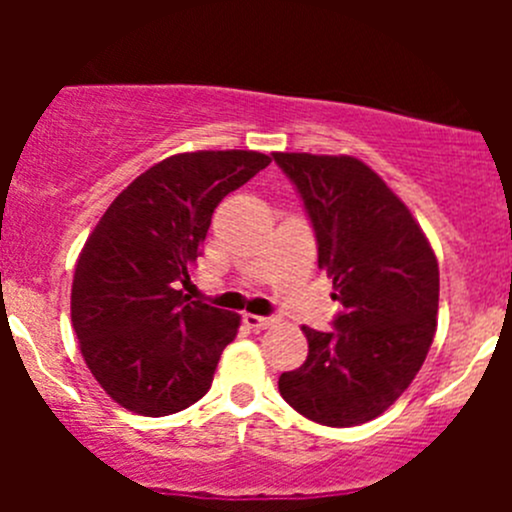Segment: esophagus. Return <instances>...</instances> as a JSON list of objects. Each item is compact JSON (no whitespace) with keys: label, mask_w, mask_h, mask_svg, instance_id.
<instances>
[{"label":"esophagus","mask_w":512,"mask_h":512,"mask_svg":"<svg viewBox=\"0 0 512 512\" xmlns=\"http://www.w3.org/2000/svg\"><path fill=\"white\" fill-rule=\"evenodd\" d=\"M242 322H245L250 329H255V332H260V329H270L277 324L272 317H257V314H245Z\"/></svg>","instance_id":"34e87169"}]
</instances>
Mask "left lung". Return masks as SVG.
<instances>
[{"instance_id": "left-lung-1", "label": "left lung", "mask_w": 512, "mask_h": 512, "mask_svg": "<svg viewBox=\"0 0 512 512\" xmlns=\"http://www.w3.org/2000/svg\"><path fill=\"white\" fill-rule=\"evenodd\" d=\"M302 198L319 270L344 312L332 332L302 327L304 364L280 376L282 399L322 426L381 416L414 381L436 334L438 262L414 215L352 156L272 153Z\"/></svg>"}]
</instances>
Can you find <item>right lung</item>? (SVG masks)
I'll list each match as a JSON object with an SVG mask.
<instances>
[{
  "instance_id": "obj_1",
  "label": "right lung",
  "mask_w": 512,
  "mask_h": 512,
  "mask_svg": "<svg viewBox=\"0 0 512 512\" xmlns=\"http://www.w3.org/2000/svg\"><path fill=\"white\" fill-rule=\"evenodd\" d=\"M270 156L178 153L138 175L86 240L71 285V322L86 366L123 409L168 416L203 399L240 317L183 289L210 218Z\"/></svg>"
}]
</instances>
